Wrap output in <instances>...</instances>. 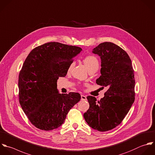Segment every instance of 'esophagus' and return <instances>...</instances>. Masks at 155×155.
Wrapping results in <instances>:
<instances>
[{
  "label": "esophagus",
  "mask_w": 155,
  "mask_h": 155,
  "mask_svg": "<svg viewBox=\"0 0 155 155\" xmlns=\"http://www.w3.org/2000/svg\"><path fill=\"white\" fill-rule=\"evenodd\" d=\"M81 100H83V101H85L87 100V98H86V96L84 95H81Z\"/></svg>",
  "instance_id": "34e87169"
}]
</instances>
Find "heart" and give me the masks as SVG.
<instances>
[{
    "mask_svg": "<svg viewBox=\"0 0 155 155\" xmlns=\"http://www.w3.org/2000/svg\"><path fill=\"white\" fill-rule=\"evenodd\" d=\"M83 62L86 65V66L87 67L89 71L92 69H95L97 71L99 68V66H100L99 61L98 58L94 55H88L86 57L83 59ZM74 64H75L74 62H72L70 64L68 68V72H71L72 71V69L74 66Z\"/></svg>",
    "mask_w": 155,
    "mask_h": 155,
    "instance_id": "1",
    "label": "heart"
}]
</instances>
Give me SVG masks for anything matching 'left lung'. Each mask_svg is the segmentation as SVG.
Listing matches in <instances>:
<instances>
[{
    "mask_svg": "<svg viewBox=\"0 0 155 155\" xmlns=\"http://www.w3.org/2000/svg\"><path fill=\"white\" fill-rule=\"evenodd\" d=\"M92 52L101 60V75L97 83L108 90L100 101L87 97L89 108L83 116L91 127L106 132L121 124L135 101L134 71L127 53L113 43H100Z\"/></svg>",
    "mask_w": 155,
    "mask_h": 155,
    "instance_id": "left-lung-1",
    "label": "left lung"
}]
</instances>
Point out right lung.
Instances as JSON below:
<instances>
[{
  "label": "right lung",
  "instance_id": "add662e5",
  "mask_svg": "<svg viewBox=\"0 0 155 155\" xmlns=\"http://www.w3.org/2000/svg\"><path fill=\"white\" fill-rule=\"evenodd\" d=\"M81 50L48 42L33 49L25 59L18 76L19 103L35 127L46 131L59 127L80 100L78 93L59 94L57 81L66 75L73 58Z\"/></svg>",
  "mask_w": 155,
  "mask_h": 155
}]
</instances>
